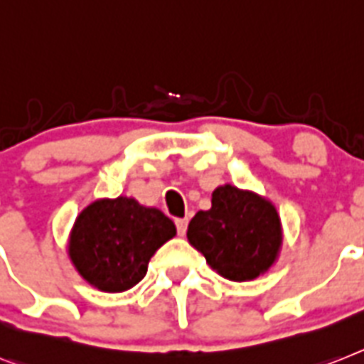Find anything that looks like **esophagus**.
Segmentation results:
<instances>
[{
	"instance_id": "34e87169",
	"label": "esophagus",
	"mask_w": 364,
	"mask_h": 364,
	"mask_svg": "<svg viewBox=\"0 0 364 364\" xmlns=\"http://www.w3.org/2000/svg\"><path fill=\"white\" fill-rule=\"evenodd\" d=\"M176 223V230H178V234L180 236H184L186 234V230H188V219H176L175 221Z\"/></svg>"
}]
</instances>
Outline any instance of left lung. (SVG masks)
<instances>
[{
  "label": "left lung",
  "instance_id": "1",
  "mask_svg": "<svg viewBox=\"0 0 364 364\" xmlns=\"http://www.w3.org/2000/svg\"><path fill=\"white\" fill-rule=\"evenodd\" d=\"M188 242L219 275L242 283L272 268L283 245V229L268 199L225 184L214 189L212 208L189 221Z\"/></svg>",
  "mask_w": 364,
  "mask_h": 364
}]
</instances>
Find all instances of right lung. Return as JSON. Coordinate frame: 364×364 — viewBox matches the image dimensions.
<instances>
[{
  "label": "right lung",
  "mask_w": 364,
  "mask_h": 364,
  "mask_svg": "<svg viewBox=\"0 0 364 364\" xmlns=\"http://www.w3.org/2000/svg\"><path fill=\"white\" fill-rule=\"evenodd\" d=\"M175 234V223L158 208L130 197L100 199L76 218L68 257L89 284L124 292L145 277L152 255Z\"/></svg>",
  "instance_id": "right-lung-1"
}]
</instances>
